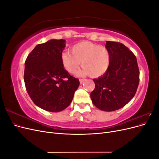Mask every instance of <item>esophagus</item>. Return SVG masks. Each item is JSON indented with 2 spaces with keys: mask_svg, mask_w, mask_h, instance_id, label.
Masks as SVG:
<instances>
[{
  "mask_svg": "<svg viewBox=\"0 0 159 159\" xmlns=\"http://www.w3.org/2000/svg\"><path fill=\"white\" fill-rule=\"evenodd\" d=\"M85 80V79H80V84H83V83H84V81Z\"/></svg>",
  "mask_w": 159,
  "mask_h": 159,
  "instance_id": "esophagus-1",
  "label": "esophagus"
}]
</instances>
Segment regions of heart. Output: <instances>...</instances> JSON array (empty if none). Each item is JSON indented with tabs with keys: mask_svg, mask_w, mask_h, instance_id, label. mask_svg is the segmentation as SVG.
Listing matches in <instances>:
<instances>
[{
	"mask_svg": "<svg viewBox=\"0 0 159 159\" xmlns=\"http://www.w3.org/2000/svg\"><path fill=\"white\" fill-rule=\"evenodd\" d=\"M61 61L70 74H74L81 62L83 68L79 74L89 75L91 78H98L109 70L111 56L106 47L84 41L72 46L71 52H64L61 56Z\"/></svg>",
	"mask_w": 159,
	"mask_h": 159,
	"instance_id": "b5f03b06",
	"label": "heart"
}]
</instances>
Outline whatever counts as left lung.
Masks as SVG:
<instances>
[{"mask_svg":"<svg viewBox=\"0 0 159 159\" xmlns=\"http://www.w3.org/2000/svg\"><path fill=\"white\" fill-rule=\"evenodd\" d=\"M105 47L110 52L109 68L103 76L93 80L95 87L90 97L97 108L113 111L124 107L135 95L139 70L136 56L122 43L107 41Z\"/></svg>","mask_w":159,"mask_h":159,"instance_id":"left-lung-1","label":"left lung"}]
</instances>
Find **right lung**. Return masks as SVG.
<instances>
[{
	"label": "right lung",
	"mask_w": 159,
	"mask_h": 159,
	"mask_svg": "<svg viewBox=\"0 0 159 159\" xmlns=\"http://www.w3.org/2000/svg\"><path fill=\"white\" fill-rule=\"evenodd\" d=\"M64 40H50L38 44L25 61L24 80L27 92L37 106L59 112L73 99L80 81L61 64Z\"/></svg>",
	"instance_id": "add662e5"
}]
</instances>
